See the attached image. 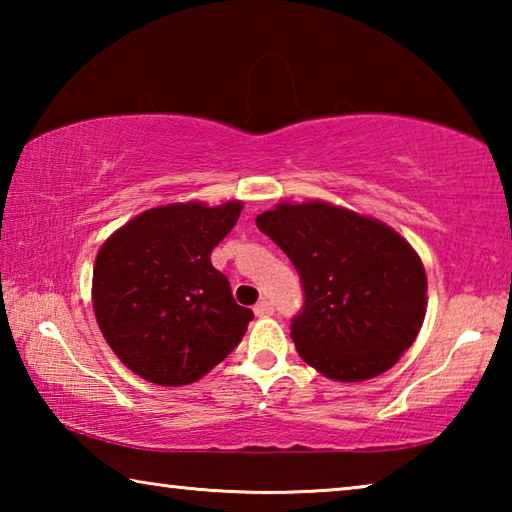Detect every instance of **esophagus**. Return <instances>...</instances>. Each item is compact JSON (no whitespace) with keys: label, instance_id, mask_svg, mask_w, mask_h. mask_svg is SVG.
<instances>
[{"label":"esophagus","instance_id":"1","mask_svg":"<svg viewBox=\"0 0 512 512\" xmlns=\"http://www.w3.org/2000/svg\"><path fill=\"white\" fill-rule=\"evenodd\" d=\"M273 311H275L273 302H268V300H262V302H257V305H255L257 316H273Z\"/></svg>","mask_w":512,"mask_h":512}]
</instances>
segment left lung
Segmentation results:
<instances>
[{
  "mask_svg": "<svg viewBox=\"0 0 512 512\" xmlns=\"http://www.w3.org/2000/svg\"><path fill=\"white\" fill-rule=\"evenodd\" d=\"M302 282L291 339L309 366L336 381L393 368L427 311V275L415 250L388 225L320 201L257 216Z\"/></svg>",
  "mask_w": 512,
  "mask_h": 512,
  "instance_id": "1",
  "label": "left lung"
}]
</instances>
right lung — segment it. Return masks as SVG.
<instances>
[{
	"instance_id": "obj_1",
	"label": "right lung",
	"mask_w": 512,
	"mask_h": 512,
	"mask_svg": "<svg viewBox=\"0 0 512 512\" xmlns=\"http://www.w3.org/2000/svg\"><path fill=\"white\" fill-rule=\"evenodd\" d=\"M239 214V201L155 207L101 246L94 316L135 375L160 386L192 384L244 339L253 311L237 305L210 259Z\"/></svg>"
}]
</instances>
